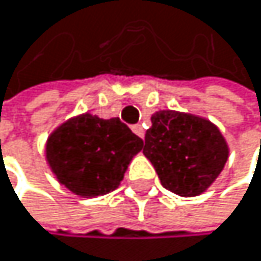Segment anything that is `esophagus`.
<instances>
[{
  "label": "esophagus",
  "instance_id": "obj_1",
  "mask_svg": "<svg viewBox=\"0 0 261 261\" xmlns=\"http://www.w3.org/2000/svg\"><path fill=\"white\" fill-rule=\"evenodd\" d=\"M133 133L138 135L139 138H144V128H142L141 125H135V126H133Z\"/></svg>",
  "mask_w": 261,
  "mask_h": 261
}]
</instances>
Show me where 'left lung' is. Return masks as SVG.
I'll return each instance as SVG.
<instances>
[{"mask_svg":"<svg viewBox=\"0 0 261 261\" xmlns=\"http://www.w3.org/2000/svg\"><path fill=\"white\" fill-rule=\"evenodd\" d=\"M150 120L142 152L162 185L185 198L204 193L230 153L219 126L200 115L171 109L156 111Z\"/></svg>","mask_w":261,"mask_h":261,"instance_id":"left-lung-1","label":"left lung"}]
</instances>
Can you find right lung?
I'll list each match as a JSON object with an SVG mask.
<instances>
[{
    "mask_svg": "<svg viewBox=\"0 0 261 261\" xmlns=\"http://www.w3.org/2000/svg\"><path fill=\"white\" fill-rule=\"evenodd\" d=\"M144 142L119 117L84 112L58 125L45 141V162L55 179L82 198L115 190Z\"/></svg>",
    "mask_w": 261,
    "mask_h": 261,
    "instance_id": "right-lung-1",
    "label": "right lung"
}]
</instances>
